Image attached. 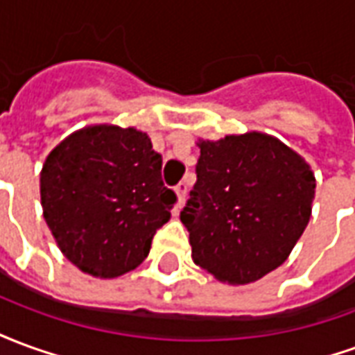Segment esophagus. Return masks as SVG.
<instances>
[{"instance_id": "34e87169", "label": "esophagus", "mask_w": 355, "mask_h": 355, "mask_svg": "<svg viewBox=\"0 0 355 355\" xmlns=\"http://www.w3.org/2000/svg\"><path fill=\"white\" fill-rule=\"evenodd\" d=\"M175 192H177L178 196V207H182V203H184L186 200V193H188V184H186V182H180V184L175 188Z\"/></svg>"}]
</instances>
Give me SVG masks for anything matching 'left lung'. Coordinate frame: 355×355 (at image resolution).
I'll list each match as a JSON object with an SVG mask.
<instances>
[{
    "instance_id": "1",
    "label": "left lung",
    "mask_w": 355,
    "mask_h": 355,
    "mask_svg": "<svg viewBox=\"0 0 355 355\" xmlns=\"http://www.w3.org/2000/svg\"><path fill=\"white\" fill-rule=\"evenodd\" d=\"M198 146V180L180 213L193 262L218 282H257L287 261L308 226L315 177L304 157L264 132Z\"/></svg>"
}]
</instances>
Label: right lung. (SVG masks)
<instances>
[{
    "instance_id": "obj_1",
    "label": "right lung",
    "mask_w": 355,
    "mask_h": 355,
    "mask_svg": "<svg viewBox=\"0 0 355 355\" xmlns=\"http://www.w3.org/2000/svg\"><path fill=\"white\" fill-rule=\"evenodd\" d=\"M43 218L68 261L112 279L150 253L177 201L162 155L135 127L89 125L47 155L40 175Z\"/></svg>"
}]
</instances>
